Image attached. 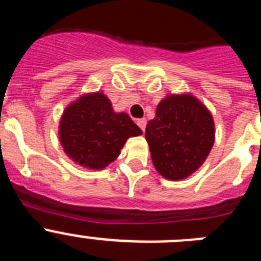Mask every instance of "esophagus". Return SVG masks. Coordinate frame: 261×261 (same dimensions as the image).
I'll return each mask as SVG.
<instances>
[{"mask_svg": "<svg viewBox=\"0 0 261 261\" xmlns=\"http://www.w3.org/2000/svg\"><path fill=\"white\" fill-rule=\"evenodd\" d=\"M137 125L142 129L145 132V128H146V120L145 119H138L137 120Z\"/></svg>", "mask_w": 261, "mask_h": 261, "instance_id": "obj_1", "label": "esophagus"}]
</instances>
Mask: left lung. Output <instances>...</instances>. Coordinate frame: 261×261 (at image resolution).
I'll list each match as a JSON object with an SVG mask.
<instances>
[{
  "instance_id": "8db88e82",
  "label": "left lung",
  "mask_w": 261,
  "mask_h": 261,
  "mask_svg": "<svg viewBox=\"0 0 261 261\" xmlns=\"http://www.w3.org/2000/svg\"><path fill=\"white\" fill-rule=\"evenodd\" d=\"M214 135L211 112L191 94L162 99L145 130L154 167L168 180L193 174L211 153Z\"/></svg>"
}]
</instances>
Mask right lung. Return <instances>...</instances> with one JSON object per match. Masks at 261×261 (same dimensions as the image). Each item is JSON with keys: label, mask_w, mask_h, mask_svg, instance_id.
Instances as JSON below:
<instances>
[{"label": "right lung", "mask_w": 261, "mask_h": 261, "mask_svg": "<svg viewBox=\"0 0 261 261\" xmlns=\"http://www.w3.org/2000/svg\"><path fill=\"white\" fill-rule=\"evenodd\" d=\"M142 130L125 112H115L103 93L86 94L69 105L61 116L59 137L66 155L91 170L114 162L129 137Z\"/></svg>", "instance_id": "obj_1"}]
</instances>
